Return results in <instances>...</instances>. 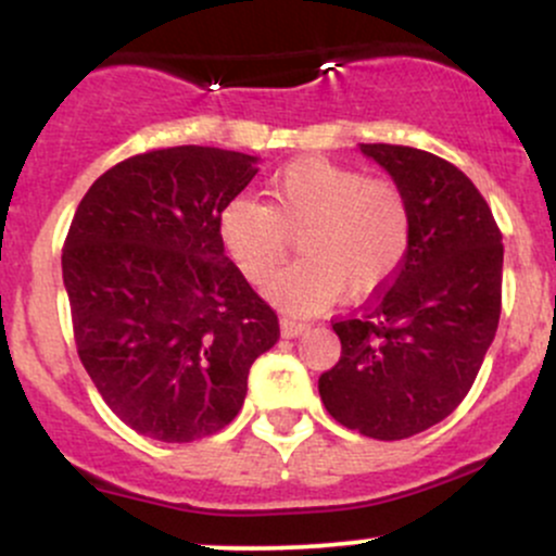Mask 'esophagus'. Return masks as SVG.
Here are the masks:
<instances>
[{"mask_svg": "<svg viewBox=\"0 0 556 556\" xmlns=\"http://www.w3.org/2000/svg\"><path fill=\"white\" fill-rule=\"evenodd\" d=\"M279 324H282V337H290V340H292V337L303 334V331L311 327L305 318H298V316H282V318H279Z\"/></svg>", "mask_w": 556, "mask_h": 556, "instance_id": "34e87169", "label": "esophagus"}]
</instances>
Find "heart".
<instances>
[{
    "label": "heart",
    "instance_id": "b5f03b06",
    "mask_svg": "<svg viewBox=\"0 0 556 556\" xmlns=\"http://www.w3.org/2000/svg\"><path fill=\"white\" fill-rule=\"evenodd\" d=\"M219 238L251 285L271 282L298 238L303 258L271 285V295L316 308L342 292L361 300L392 282L410 253L413 206L389 177L298 159L266 185V203L248 195L225 203Z\"/></svg>",
    "mask_w": 556,
    "mask_h": 556
}]
</instances>
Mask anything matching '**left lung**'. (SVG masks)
Wrapping results in <instances>:
<instances>
[{
	"mask_svg": "<svg viewBox=\"0 0 556 556\" xmlns=\"http://www.w3.org/2000/svg\"><path fill=\"white\" fill-rule=\"evenodd\" d=\"M405 190L413 242L405 264L361 314L331 321L342 355L318 376L337 424L394 442L431 429L473 387L502 314V232L486 198L429 151L361 143Z\"/></svg>",
	"mask_w": 556,
	"mask_h": 556,
	"instance_id": "1",
	"label": "left lung"
}]
</instances>
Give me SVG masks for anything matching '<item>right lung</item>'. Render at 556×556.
I'll list each match as a JSON object with an SVG mask.
<instances>
[{
  "label": "right lung",
  "mask_w": 556,
  "mask_h": 556,
  "mask_svg": "<svg viewBox=\"0 0 556 556\" xmlns=\"http://www.w3.org/2000/svg\"><path fill=\"white\" fill-rule=\"evenodd\" d=\"M256 159L172 146L114 164L62 248L75 348L106 405L156 442L212 437L240 413L279 318L225 256L219 212Z\"/></svg>",
  "instance_id": "obj_1"
}]
</instances>
